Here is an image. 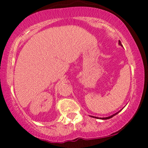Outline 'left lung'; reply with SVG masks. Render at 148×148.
Here are the masks:
<instances>
[{"instance_id": "8db88e82", "label": "left lung", "mask_w": 148, "mask_h": 148, "mask_svg": "<svg viewBox=\"0 0 148 148\" xmlns=\"http://www.w3.org/2000/svg\"><path fill=\"white\" fill-rule=\"evenodd\" d=\"M119 45H121V41H119ZM117 113H119V112H118V113H115V114L112 115V116H109V117H106V118H103L102 119H111V118L113 117V116H114L115 115H116V114H117Z\"/></svg>"}]
</instances>
